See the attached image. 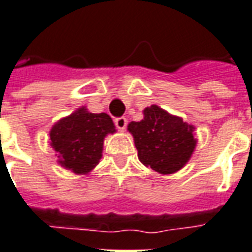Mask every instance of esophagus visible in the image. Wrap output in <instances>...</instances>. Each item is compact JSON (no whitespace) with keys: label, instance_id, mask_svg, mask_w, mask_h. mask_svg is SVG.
<instances>
[{"label":"esophagus","instance_id":"34e87169","mask_svg":"<svg viewBox=\"0 0 252 252\" xmlns=\"http://www.w3.org/2000/svg\"><path fill=\"white\" fill-rule=\"evenodd\" d=\"M115 126L119 131H126V117H117L115 119Z\"/></svg>","mask_w":252,"mask_h":252}]
</instances>
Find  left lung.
<instances>
[{"mask_svg":"<svg viewBox=\"0 0 252 252\" xmlns=\"http://www.w3.org/2000/svg\"><path fill=\"white\" fill-rule=\"evenodd\" d=\"M143 113V120L132 121L128 126L139 160L145 167L163 175L178 172L195 151V126L184 123L182 117L169 115L158 105L145 108Z\"/></svg>","mask_w":252,"mask_h":252,"instance_id":"1","label":"left lung"}]
</instances>
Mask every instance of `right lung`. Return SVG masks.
Listing matches in <instances>:
<instances>
[{"instance_id": "1", "label": "right lung", "mask_w": 252, "mask_h": 252, "mask_svg": "<svg viewBox=\"0 0 252 252\" xmlns=\"http://www.w3.org/2000/svg\"><path fill=\"white\" fill-rule=\"evenodd\" d=\"M115 124L107 113H91L85 107L52 126L49 140L59 154V164L77 175H87L98 164L105 136L115 133Z\"/></svg>"}]
</instances>
